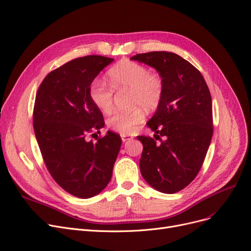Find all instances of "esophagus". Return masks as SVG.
<instances>
[{
    "instance_id": "34e87169",
    "label": "esophagus",
    "mask_w": 251,
    "mask_h": 251,
    "mask_svg": "<svg viewBox=\"0 0 251 251\" xmlns=\"http://www.w3.org/2000/svg\"><path fill=\"white\" fill-rule=\"evenodd\" d=\"M121 138H122L123 141H127V140L132 139L133 137L131 135H129V134H121Z\"/></svg>"
}]
</instances>
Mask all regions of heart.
Wrapping results in <instances>:
<instances>
[{"instance_id":"b5f03b06","label":"heart","mask_w":251,"mask_h":251,"mask_svg":"<svg viewBox=\"0 0 251 251\" xmlns=\"http://www.w3.org/2000/svg\"><path fill=\"white\" fill-rule=\"evenodd\" d=\"M107 85L101 79H93L88 87V95L96 108L103 113L112 110L114 91H129V111L115 112L107 119V127L121 134H130L145 120V112L154 111L164 97V81L157 73L138 62L123 60L107 72Z\"/></svg>"}]
</instances>
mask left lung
Here are the masks:
<instances>
[{
    "label": "left lung",
    "instance_id": "left-lung-1",
    "mask_svg": "<svg viewBox=\"0 0 251 251\" xmlns=\"http://www.w3.org/2000/svg\"><path fill=\"white\" fill-rule=\"evenodd\" d=\"M130 59L155 68L164 97L148 122L155 137L140 135L143 177L152 188L173 194L199 173L213 134L212 100L202 74L188 60L166 51L139 53Z\"/></svg>",
    "mask_w": 251,
    "mask_h": 251
}]
</instances>
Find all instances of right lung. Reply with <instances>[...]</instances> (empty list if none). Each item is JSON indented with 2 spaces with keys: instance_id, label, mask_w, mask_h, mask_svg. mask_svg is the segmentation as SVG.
Masks as SVG:
<instances>
[{
  "instance_id": "add662e5",
  "label": "right lung",
  "mask_w": 251,
  "mask_h": 251,
  "mask_svg": "<svg viewBox=\"0 0 251 251\" xmlns=\"http://www.w3.org/2000/svg\"><path fill=\"white\" fill-rule=\"evenodd\" d=\"M114 58L87 55L50 72L36 94L32 126L43 161L52 178L75 197L87 199L110 182L121 147L120 135L107 131L102 113L88 95L90 82Z\"/></svg>"
}]
</instances>
